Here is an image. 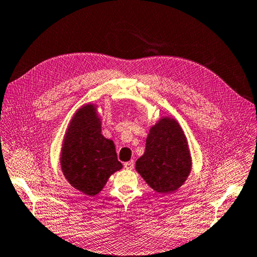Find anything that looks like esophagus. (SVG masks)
<instances>
[{"label": "esophagus", "mask_w": 257, "mask_h": 257, "mask_svg": "<svg viewBox=\"0 0 257 257\" xmlns=\"http://www.w3.org/2000/svg\"><path fill=\"white\" fill-rule=\"evenodd\" d=\"M123 167H124L125 169H129V170H132V169H134V167H135V163H134V160H130V162H127V163H124V165H123Z\"/></svg>", "instance_id": "34e87169"}]
</instances>
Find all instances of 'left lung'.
I'll return each mask as SVG.
<instances>
[{
    "label": "left lung",
    "instance_id": "obj_1",
    "mask_svg": "<svg viewBox=\"0 0 257 257\" xmlns=\"http://www.w3.org/2000/svg\"><path fill=\"white\" fill-rule=\"evenodd\" d=\"M136 170L159 194L174 193L186 182L192 170V156L177 120L163 117L150 128Z\"/></svg>",
    "mask_w": 257,
    "mask_h": 257
}]
</instances>
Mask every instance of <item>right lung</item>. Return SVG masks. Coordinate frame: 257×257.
I'll list each match as a JSON object with an SVG mask.
<instances>
[{
	"label": "right lung",
	"instance_id": "add662e5",
	"mask_svg": "<svg viewBox=\"0 0 257 257\" xmlns=\"http://www.w3.org/2000/svg\"><path fill=\"white\" fill-rule=\"evenodd\" d=\"M60 164L65 179L84 195L101 192L110 176L122 168L112 140L101 134L97 105L79 108L65 132Z\"/></svg>",
	"mask_w": 257,
	"mask_h": 257
}]
</instances>
